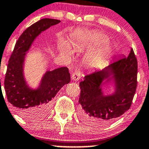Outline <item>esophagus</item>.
Returning <instances> with one entry per match:
<instances>
[{"mask_svg": "<svg viewBox=\"0 0 149 149\" xmlns=\"http://www.w3.org/2000/svg\"><path fill=\"white\" fill-rule=\"evenodd\" d=\"M80 78H81V73L78 71H76L73 72V74H72L71 76V79L75 81H78V80L80 79Z\"/></svg>", "mask_w": 149, "mask_h": 149, "instance_id": "34e87169", "label": "esophagus"}]
</instances>
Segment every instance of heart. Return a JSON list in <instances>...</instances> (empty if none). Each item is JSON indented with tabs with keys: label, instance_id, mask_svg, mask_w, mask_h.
<instances>
[{
	"label": "heart",
	"instance_id": "1",
	"mask_svg": "<svg viewBox=\"0 0 149 149\" xmlns=\"http://www.w3.org/2000/svg\"><path fill=\"white\" fill-rule=\"evenodd\" d=\"M108 37L100 32H86L83 34H76L71 37V45L76 49L82 47H90L96 46L86 55L84 62L87 66H92L110 51L111 47L107 42ZM58 49L63 54H73L71 45L64 40L58 42Z\"/></svg>",
	"mask_w": 149,
	"mask_h": 149
}]
</instances>
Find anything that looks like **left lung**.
Instances as JSON below:
<instances>
[{"label": "left lung", "instance_id": "obj_1", "mask_svg": "<svg viewBox=\"0 0 149 149\" xmlns=\"http://www.w3.org/2000/svg\"><path fill=\"white\" fill-rule=\"evenodd\" d=\"M137 60L133 49L128 56L115 57L102 69L86 74L80 83L79 114L88 124L104 125L130 108L137 85ZM108 84L114 92L105 94Z\"/></svg>", "mask_w": 149, "mask_h": 149}]
</instances>
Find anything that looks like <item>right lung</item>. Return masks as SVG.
I'll return each mask as SVG.
<instances>
[{
	"instance_id": "1",
	"label": "right lung",
	"mask_w": 149,
	"mask_h": 149,
	"mask_svg": "<svg viewBox=\"0 0 149 149\" xmlns=\"http://www.w3.org/2000/svg\"><path fill=\"white\" fill-rule=\"evenodd\" d=\"M60 22L58 19L44 18L32 24L19 37L9 59L4 81L5 91L8 102L25 118L38 120L45 116L56 93L71 80L66 67L46 71L35 88L29 86L24 76L27 52L36 38Z\"/></svg>"
}]
</instances>
